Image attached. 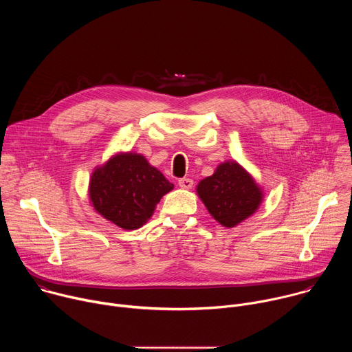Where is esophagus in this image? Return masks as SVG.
<instances>
[{"mask_svg":"<svg viewBox=\"0 0 352 352\" xmlns=\"http://www.w3.org/2000/svg\"><path fill=\"white\" fill-rule=\"evenodd\" d=\"M178 185L182 188V189H190L193 186V181L190 178H179L178 179Z\"/></svg>","mask_w":352,"mask_h":352,"instance_id":"34e87169","label":"esophagus"}]
</instances>
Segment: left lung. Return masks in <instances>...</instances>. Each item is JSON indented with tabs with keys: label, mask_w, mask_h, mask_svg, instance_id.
I'll use <instances>...</instances> for the list:
<instances>
[{
	"label": "left lung",
	"mask_w": 352,
	"mask_h": 352,
	"mask_svg": "<svg viewBox=\"0 0 352 352\" xmlns=\"http://www.w3.org/2000/svg\"><path fill=\"white\" fill-rule=\"evenodd\" d=\"M196 192L213 219L227 228L252 216L263 197L255 179L236 162L221 163L199 182Z\"/></svg>",
	"instance_id": "1"
}]
</instances>
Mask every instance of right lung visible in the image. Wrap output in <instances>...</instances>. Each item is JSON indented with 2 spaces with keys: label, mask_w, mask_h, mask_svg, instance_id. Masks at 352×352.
I'll use <instances>...</instances> for the list:
<instances>
[{
  "label": "right lung",
  "mask_w": 352,
  "mask_h": 352,
  "mask_svg": "<svg viewBox=\"0 0 352 352\" xmlns=\"http://www.w3.org/2000/svg\"><path fill=\"white\" fill-rule=\"evenodd\" d=\"M174 185L138 153H120L97 167L89 184L94 210L124 230H136L152 217Z\"/></svg>",
  "instance_id": "add662e5"
}]
</instances>
